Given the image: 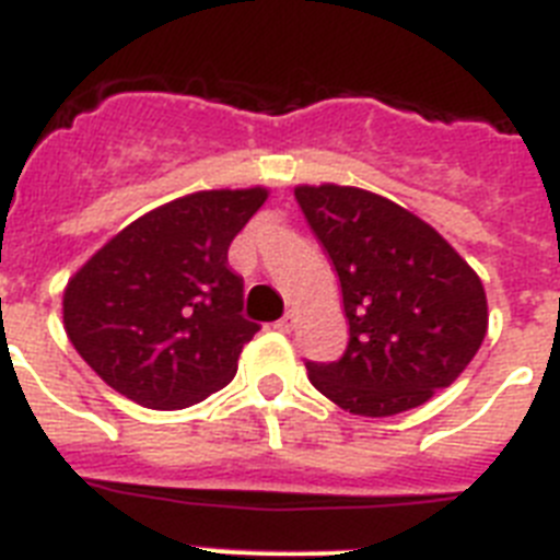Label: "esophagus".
<instances>
[{"instance_id":"obj_1","label":"esophagus","mask_w":560,"mask_h":560,"mask_svg":"<svg viewBox=\"0 0 560 560\" xmlns=\"http://www.w3.org/2000/svg\"><path fill=\"white\" fill-rule=\"evenodd\" d=\"M293 324H295V315L293 313H287L284 318H279L273 324L276 329H279V332H293Z\"/></svg>"}]
</instances>
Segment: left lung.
Returning a JSON list of instances; mask_svg holds the SVG:
<instances>
[{"instance_id": "obj_1", "label": "left lung", "mask_w": 560, "mask_h": 560, "mask_svg": "<svg viewBox=\"0 0 560 560\" xmlns=\"http://www.w3.org/2000/svg\"><path fill=\"white\" fill-rule=\"evenodd\" d=\"M343 293L349 347L307 363L310 383L349 415L392 417L459 377L488 332L482 279L417 213L354 186H295Z\"/></svg>"}]
</instances>
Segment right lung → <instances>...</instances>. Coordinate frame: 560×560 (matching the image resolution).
Returning <instances> with one entry per match:
<instances>
[{
    "label": "right lung",
    "mask_w": 560,
    "mask_h": 560,
    "mask_svg": "<svg viewBox=\"0 0 560 560\" xmlns=\"http://www.w3.org/2000/svg\"><path fill=\"white\" fill-rule=\"evenodd\" d=\"M265 186L177 197L118 231L65 287V329L106 386L174 411L225 388L259 324L242 318L228 247Z\"/></svg>",
    "instance_id": "obj_1"
}]
</instances>
